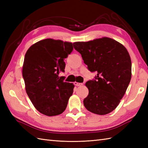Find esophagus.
Returning <instances> with one entry per match:
<instances>
[{"label": "esophagus", "mask_w": 148, "mask_h": 148, "mask_svg": "<svg viewBox=\"0 0 148 148\" xmlns=\"http://www.w3.org/2000/svg\"><path fill=\"white\" fill-rule=\"evenodd\" d=\"M74 85H76V86H79L83 85V83H77V82H76V81H75V82L74 83Z\"/></svg>", "instance_id": "1"}]
</instances>
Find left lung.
Returning a JSON list of instances; mask_svg holds the SVG:
<instances>
[{
	"instance_id": "left-lung-1",
	"label": "left lung",
	"mask_w": 148,
	"mask_h": 148,
	"mask_svg": "<svg viewBox=\"0 0 148 148\" xmlns=\"http://www.w3.org/2000/svg\"><path fill=\"white\" fill-rule=\"evenodd\" d=\"M73 46L81 53L88 69L97 72L95 79L85 84L89 93L83 100L84 107L94 114H109L118 106L130 83L129 53L121 43L106 37L75 42Z\"/></svg>"
}]
</instances>
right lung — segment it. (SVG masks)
Listing matches in <instances>:
<instances>
[{
  "mask_svg": "<svg viewBox=\"0 0 148 148\" xmlns=\"http://www.w3.org/2000/svg\"><path fill=\"white\" fill-rule=\"evenodd\" d=\"M72 50V42L46 39L31 46L25 56L22 74L26 92L35 108L46 116L62 114L73 93V83L58 76Z\"/></svg>",
  "mask_w": 148,
  "mask_h": 148,
  "instance_id": "add662e5",
  "label": "right lung"
}]
</instances>
